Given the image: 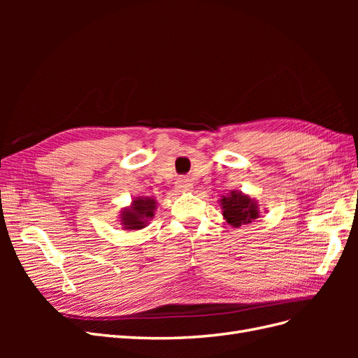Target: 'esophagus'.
<instances>
[{"instance_id":"obj_1","label":"esophagus","mask_w":358,"mask_h":358,"mask_svg":"<svg viewBox=\"0 0 358 358\" xmlns=\"http://www.w3.org/2000/svg\"><path fill=\"white\" fill-rule=\"evenodd\" d=\"M176 188H178L179 191H191V189H192V183H191V180L187 179V178H179V179L176 180Z\"/></svg>"}]
</instances>
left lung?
I'll return each mask as SVG.
<instances>
[{"label":"left lung","instance_id":"1","mask_svg":"<svg viewBox=\"0 0 358 358\" xmlns=\"http://www.w3.org/2000/svg\"><path fill=\"white\" fill-rule=\"evenodd\" d=\"M220 203L224 220L234 229L252 222L259 216L257 201L242 191H231L229 196H222Z\"/></svg>","mask_w":358,"mask_h":358}]
</instances>
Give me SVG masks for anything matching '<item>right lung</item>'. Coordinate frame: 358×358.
Returning a JSON list of instances; mask_svg holds the SVG:
<instances>
[{"label":"right lung","instance_id":"right-lung-1","mask_svg":"<svg viewBox=\"0 0 358 358\" xmlns=\"http://www.w3.org/2000/svg\"><path fill=\"white\" fill-rule=\"evenodd\" d=\"M157 200L154 197H136L131 204L121 212V224L124 230H142L154 218Z\"/></svg>","mask_w":358,"mask_h":358}]
</instances>
